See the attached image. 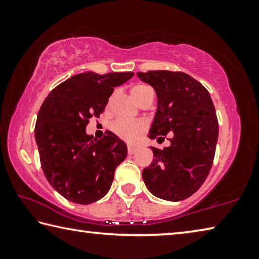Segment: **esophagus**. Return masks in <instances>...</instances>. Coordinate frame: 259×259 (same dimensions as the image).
<instances>
[{"label": "esophagus", "instance_id": "1", "mask_svg": "<svg viewBox=\"0 0 259 259\" xmlns=\"http://www.w3.org/2000/svg\"><path fill=\"white\" fill-rule=\"evenodd\" d=\"M137 151H138V147L133 146V145H128V153H129V154H134V153H136Z\"/></svg>", "mask_w": 259, "mask_h": 259}]
</instances>
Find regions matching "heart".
Listing matches in <instances>:
<instances>
[{"label": "heart", "instance_id": "1", "mask_svg": "<svg viewBox=\"0 0 259 259\" xmlns=\"http://www.w3.org/2000/svg\"><path fill=\"white\" fill-rule=\"evenodd\" d=\"M131 94L138 103L143 102L146 98L153 97V95H154L152 88L147 84H143V83H138V84L131 88ZM112 99L113 96L109 98L108 103H111ZM145 129L146 124L143 121H128L119 119L111 124V130L113 131V134H115L117 137L126 140V142H135Z\"/></svg>", "mask_w": 259, "mask_h": 259}]
</instances>
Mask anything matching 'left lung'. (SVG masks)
I'll return each mask as SVG.
<instances>
[{
    "instance_id": "1",
    "label": "left lung",
    "mask_w": 259,
    "mask_h": 259,
    "mask_svg": "<svg viewBox=\"0 0 259 259\" xmlns=\"http://www.w3.org/2000/svg\"><path fill=\"white\" fill-rule=\"evenodd\" d=\"M154 88L157 108L148 137L171 135L170 146L151 147L155 159L143 170L153 195L166 201L190 198L207 179L218 139V120L211 97L199 81L183 72H138Z\"/></svg>"
}]
</instances>
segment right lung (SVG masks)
Segmentation results:
<instances>
[{"instance_id": "obj_1", "label": "right lung", "mask_w": 259, "mask_h": 259, "mask_svg": "<svg viewBox=\"0 0 259 259\" xmlns=\"http://www.w3.org/2000/svg\"><path fill=\"white\" fill-rule=\"evenodd\" d=\"M133 72L76 74L57 85L43 102L35 124L45 176L65 199L96 202L111 188L116 166L126 157L125 143L111 131L103 138L87 135L91 117H99L114 88Z\"/></svg>"}]
</instances>
